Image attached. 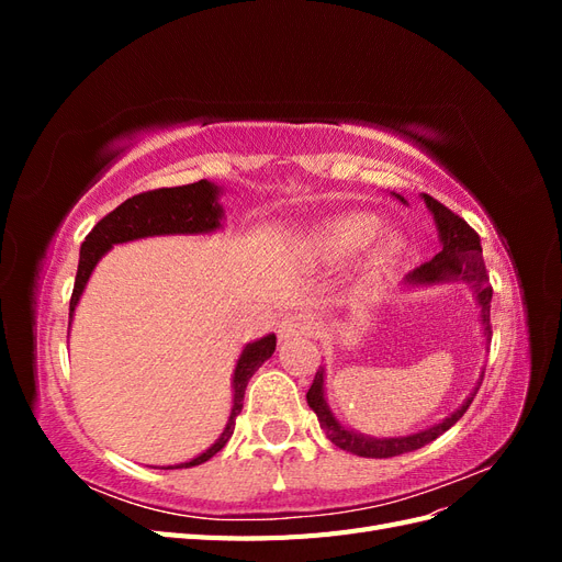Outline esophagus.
<instances>
[{
  "mask_svg": "<svg viewBox=\"0 0 562 562\" xmlns=\"http://www.w3.org/2000/svg\"><path fill=\"white\" fill-rule=\"evenodd\" d=\"M316 330V321L310 314H293V316H285L279 323V339L281 342H288V339H295V337H304V335H314Z\"/></svg>",
  "mask_w": 562,
  "mask_h": 562,
  "instance_id": "obj_1",
  "label": "esophagus"
}]
</instances>
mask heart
<instances>
[{
	"instance_id": "b5f03b06",
	"label": "heart",
	"mask_w": 562,
	"mask_h": 562,
	"mask_svg": "<svg viewBox=\"0 0 562 562\" xmlns=\"http://www.w3.org/2000/svg\"><path fill=\"white\" fill-rule=\"evenodd\" d=\"M382 232V223L378 215L372 213H342L335 215L326 223H321L312 236H310V248L314 258H318L323 265H342L351 258H356L361 250H366L372 241L378 239ZM401 250V241L396 236H386L380 241V246L370 255V267L372 269H384L396 260Z\"/></svg>"
}]
</instances>
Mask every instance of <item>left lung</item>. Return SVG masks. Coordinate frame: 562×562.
Wrapping results in <instances>:
<instances>
[{
  "instance_id": "8db88e82",
  "label": "left lung",
  "mask_w": 562,
  "mask_h": 562,
  "mask_svg": "<svg viewBox=\"0 0 562 562\" xmlns=\"http://www.w3.org/2000/svg\"><path fill=\"white\" fill-rule=\"evenodd\" d=\"M398 201L405 203V199L396 192H391ZM424 203H427L429 213L434 215L436 223V232H438V241H440V252L434 255L429 262L419 265L417 269H413L411 274L405 277V285H446V283H467L469 291L475 300V307H479V321H481V330L485 337V345H490L492 339V328H490V302H492V288L487 283V271H485V262H483V248H481V236L475 234L462 217L454 215L450 209H446L443 203L436 201L429 194H422ZM483 380V375H481ZM475 384V389L464 398V403L457 407L454 413H450L446 419H440L434 427H427L415 434L407 436H394V438H375L356 431L347 424L339 422L335 417V413L330 411L328 405V396H326V366H321L316 370L314 384L307 391V403L312 411L318 417L321 429L326 431L330 443H335L337 448H342L351 454L359 457H370V459H386V457H398L403 452H413L419 450L431 440H436L440 434H446L452 424L462 417L469 405L475 396V391L481 386Z\"/></svg>"
}]
</instances>
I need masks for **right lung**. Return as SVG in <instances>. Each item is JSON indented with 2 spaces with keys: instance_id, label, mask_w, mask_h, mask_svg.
Masks as SVG:
<instances>
[{
  "instance_id": "add662e5",
  "label": "right lung",
  "mask_w": 562,
  "mask_h": 562,
  "mask_svg": "<svg viewBox=\"0 0 562 562\" xmlns=\"http://www.w3.org/2000/svg\"><path fill=\"white\" fill-rule=\"evenodd\" d=\"M225 190L215 182L199 180L194 184L182 187H164V190L135 194L126 199L122 206H116L110 215H105L91 229L87 241L79 250V267L75 279V291L70 300V326L77 312V304L87 291V283L93 274L95 265L103 260V255L119 244H131L149 239V236H176V234H213L223 229L225 211L220 206V194ZM277 349V335L269 333L260 339L248 342L239 359H236L232 372V413L225 424V431L217 436L211 448L201 454L192 457L190 462H180L166 469H190L196 464L209 462V459L227 446V440L234 434V422L239 417L244 407V394L248 380L255 375L271 353Z\"/></svg>"
}]
</instances>
